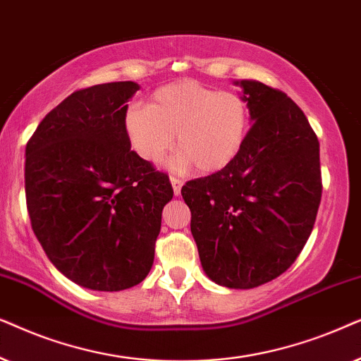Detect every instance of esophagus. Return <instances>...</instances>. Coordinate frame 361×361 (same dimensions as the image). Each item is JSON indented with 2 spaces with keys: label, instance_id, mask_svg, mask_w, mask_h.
Wrapping results in <instances>:
<instances>
[{
  "label": "esophagus",
  "instance_id": "34e87169",
  "mask_svg": "<svg viewBox=\"0 0 361 361\" xmlns=\"http://www.w3.org/2000/svg\"><path fill=\"white\" fill-rule=\"evenodd\" d=\"M170 183L173 186V193H175V196H178L181 193V186H183V181L180 180V178L176 176H170Z\"/></svg>",
  "mask_w": 361,
  "mask_h": 361
}]
</instances>
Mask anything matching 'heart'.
Returning <instances> with one entry per match:
<instances>
[{
    "mask_svg": "<svg viewBox=\"0 0 361 361\" xmlns=\"http://www.w3.org/2000/svg\"><path fill=\"white\" fill-rule=\"evenodd\" d=\"M123 128L142 160L161 161L175 145V166H193L214 173L234 161L243 150L249 128V110L241 95L226 92L196 80L163 85L150 105L130 107Z\"/></svg>",
    "mask_w": 361,
    "mask_h": 361,
    "instance_id": "1",
    "label": "heart"
}]
</instances>
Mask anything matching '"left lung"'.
<instances>
[{"mask_svg": "<svg viewBox=\"0 0 361 361\" xmlns=\"http://www.w3.org/2000/svg\"><path fill=\"white\" fill-rule=\"evenodd\" d=\"M251 128L234 161L191 180L181 196L203 271L229 289L286 272L304 249L322 196L320 147L294 100L259 80H236Z\"/></svg>", "mask_w": 361, "mask_h": 361, "instance_id": "obj_1", "label": "left lung"}]
</instances>
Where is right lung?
Masks as SVG:
<instances>
[{
  "mask_svg": "<svg viewBox=\"0 0 361 361\" xmlns=\"http://www.w3.org/2000/svg\"><path fill=\"white\" fill-rule=\"evenodd\" d=\"M132 80L77 90L42 118L26 145V203L37 241L75 284L117 292L140 284L155 256L165 173L130 150L123 117Z\"/></svg>",
  "mask_w": 361,
  "mask_h": 361,
  "instance_id": "right-lung-1",
  "label": "right lung"
}]
</instances>
